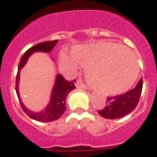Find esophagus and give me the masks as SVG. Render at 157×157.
<instances>
[{"instance_id": "34e87169", "label": "esophagus", "mask_w": 157, "mask_h": 157, "mask_svg": "<svg viewBox=\"0 0 157 157\" xmlns=\"http://www.w3.org/2000/svg\"><path fill=\"white\" fill-rule=\"evenodd\" d=\"M76 86L77 87V88H82V89L88 88V87H87V86H86V85H85L83 82H81V81H77L76 84Z\"/></svg>"}]
</instances>
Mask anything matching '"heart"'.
<instances>
[{"label": "heart", "mask_w": 157, "mask_h": 157, "mask_svg": "<svg viewBox=\"0 0 157 157\" xmlns=\"http://www.w3.org/2000/svg\"><path fill=\"white\" fill-rule=\"evenodd\" d=\"M72 57L60 55L62 63L71 71L79 64L86 67V77L91 86L105 94H121L130 88L139 74L136 57L122 45L110 42L74 48Z\"/></svg>", "instance_id": "1"}]
</instances>
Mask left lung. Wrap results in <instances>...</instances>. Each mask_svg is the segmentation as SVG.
Masks as SVG:
<instances>
[{
	"instance_id": "8db88e82",
	"label": "left lung",
	"mask_w": 157,
	"mask_h": 157,
	"mask_svg": "<svg viewBox=\"0 0 157 157\" xmlns=\"http://www.w3.org/2000/svg\"><path fill=\"white\" fill-rule=\"evenodd\" d=\"M143 89V79H140L135 88L126 93L114 97H107L103 109L98 113L107 119H117L129 114L139 103Z\"/></svg>"
}]
</instances>
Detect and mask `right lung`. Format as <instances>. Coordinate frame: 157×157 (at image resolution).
Listing matches in <instances>:
<instances>
[{"instance_id": "right-lung-1", "label": "right lung", "mask_w": 157, "mask_h": 157, "mask_svg": "<svg viewBox=\"0 0 157 157\" xmlns=\"http://www.w3.org/2000/svg\"><path fill=\"white\" fill-rule=\"evenodd\" d=\"M57 42H58V40H49L46 42L39 43L37 45L28 49L22 57L18 67V72H17L15 81V90L17 95H18L19 103H20L21 107L28 117L32 119L37 121L50 122L60 118L66 110L67 97L72 90L76 88L75 84H74L76 82L75 80H73L72 81H67L63 76L59 74V75H57L56 76V81H55V84L53 88L50 103L43 111L40 112H32L24 106L23 102L21 101L19 92H18L19 72H20L21 68L25 65L31 54L35 52H50L54 47V45H56Z\"/></svg>"}]
</instances>
